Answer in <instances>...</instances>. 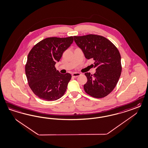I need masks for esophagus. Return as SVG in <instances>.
I'll return each instance as SVG.
<instances>
[{
	"label": "esophagus",
	"instance_id": "34e87169",
	"mask_svg": "<svg viewBox=\"0 0 148 148\" xmlns=\"http://www.w3.org/2000/svg\"><path fill=\"white\" fill-rule=\"evenodd\" d=\"M81 75V73H78V72H75V73H73L72 75V76L74 78H76L77 77Z\"/></svg>",
	"mask_w": 148,
	"mask_h": 148
}]
</instances>
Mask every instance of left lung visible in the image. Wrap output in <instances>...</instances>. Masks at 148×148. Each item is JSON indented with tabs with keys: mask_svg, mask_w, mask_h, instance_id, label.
<instances>
[{
	"mask_svg": "<svg viewBox=\"0 0 148 148\" xmlns=\"http://www.w3.org/2000/svg\"><path fill=\"white\" fill-rule=\"evenodd\" d=\"M85 57L94 60L96 72L85 73L87 82L84 85L86 92L95 98L108 95L114 89L121 72V56L117 48L105 37L97 35L73 36Z\"/></svg>",
	"mask_w": 148,
	"mask_h": 148,
	"instance_id": "left-lung-1",
	"label": "left lung"
}]
</instances>
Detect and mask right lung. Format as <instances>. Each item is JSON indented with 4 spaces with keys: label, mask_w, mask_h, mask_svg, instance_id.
Returning <instances> with one entry per match:
<instances>
[{
    "label": "right lung",
    "mask_w": 148,
    "mask_h": 148,
    "mask_svg": "<svg viewBox=\"0 0 148 148\" xmlns=\"http://www.w3.org/2000/svg\"><path fill=\"white\" fill-rule=\"evenodd\" d=\"M73 41V36L48 38L35 45L29 53L25 74L30 89L40 99L56 101L65 94L71 75L60 73L54 65Z\"/></svg>",
    "instance_id": "1"
}]
</instances>
